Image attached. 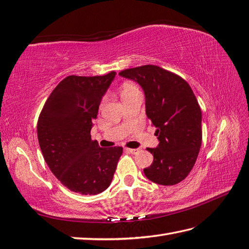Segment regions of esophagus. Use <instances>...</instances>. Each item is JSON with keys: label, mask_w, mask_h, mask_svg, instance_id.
<instances>
[{"label": "esophagus", "mask_w": 249, "mask_h": 249, "mask_svg": "<svg viewBox=\"0 0 249 249\" xmlns=\"http://www.w3.org/2000/svg\"><path fill=\"white\" fill-rule=\"evenodd\" d=\"M125 151H126V152H127V153H130V154H136V153L138 152L137 149H129V148H126Z\"/></svg>", "instance_id": "esophagus-1"}]
</instances>
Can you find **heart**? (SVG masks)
<instances>
[{
  "instance_id": "heart-1",
  "label": "heart",
  "mask_w": 249,
  "mask_h": 249,
  "mask_svg": "<svg viewBox=\"0 0 249 249\" xmlns=\"http://www.w3.org/2000/svg\"><path fill=\"white\" fill-rule=\"evenodd\" d=\"M138 89L136 87V85H134L133 83H129V82H126L124 83L123 85L121 87V94L124 95V94H128V92H131L134 90H137Z\"/></svg>"
}]
</instances>
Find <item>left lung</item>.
Here are the masks:
<instances>
[{
    "instance_id": "1",
    "label": "left lung",
    "mask_w": 249,
    "mask_h": 249,
    "mask_svg": "<svg viewBox=\"0 0 249 249\" xmlns=\"http://www.w3.org/2000/svg\"><path fill=\"white\" fill-rule=\"evenodd\" d=\"M120 75L136 81L145 96V113L160 143L147 148L153 162L143 173L152 182L174 186L193 168L202 144V111L182 77L153 65L131 68Z\"/></svg>"
}]
</instances>
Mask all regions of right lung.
Here are the masks:
<instances>
[{"instance_id":"obj_1","label":"right lung","mask_w":249,"mask_h":249,"mask_svg":"<svg viewBox=\"0 0 249 249\" xmlns=\"http://www.w3.org/2000/svg\"><path fill=\"white\" fill-rule=\"evenodd\" d=\"M115 74L67 76L52 91L38 116L37 139L44 160L73 192H104L123 153L122 147L100 148L90 136L102 96Z\"/></svg>"}]
</instances>
